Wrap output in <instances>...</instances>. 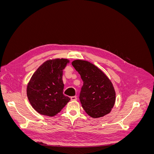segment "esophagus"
<instances>
[{"mask_svg": "<svg viewBox=\"0 0 154 154\" xmlns=\"http://www.w3.org/2000/svg\"><path fill=\"white\" fill-rule=\"evenodd\" d=\"M71 100L72 101H76V100H77V97H76V96H72V97H71Z\"/></svg>", "mask_w": 154, "mask_h": 154, "instance_id": "1", "label": "esophagus"}]
</instances>
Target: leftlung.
<instances>
[{
    "label": "left lung",
    "mask_w": 154,
    "mask_h": 154,
    "mask_svg": "<svg viewBox=\"0 0 154 154\" xmlns=\"http://www.w3.org/2000/svg\"><path fill=\"white\" fill-rule=\"evenodd\" d=\"M72 65L83 82L80 101L86 113L94 118L109 114L116 100V92L109 79L88 62L77 60Z\"/></svg>",
    "instance_id": "obj_1"
}]
</instances>
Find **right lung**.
Returning a JSON list of instances; mask_svg holds the SVG:
<instances>
[{"label": "right lung", "instance_id": "obj_1", "mask_svg": "<svg viewBox=\"0 0 154 154\" xmlns=\"http://www.w3.org/2000/svg\"><path fill=\"white\" fill-rule=\"evenodd\" d=\"M67 59H55L44 63L32 76L27 87V96L33 109L38 113L54 116L70 100L63 94V70Z\"/></svg>", "mask_w": 154, "mask_h": 154}]
</instances>
